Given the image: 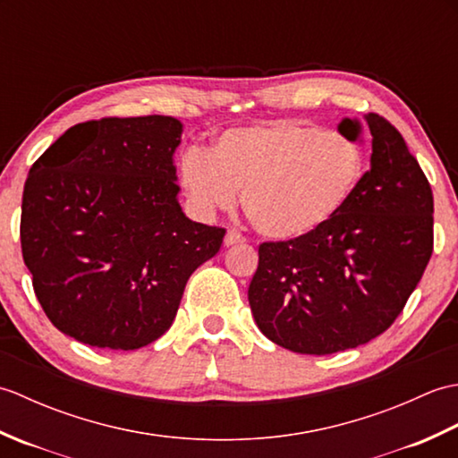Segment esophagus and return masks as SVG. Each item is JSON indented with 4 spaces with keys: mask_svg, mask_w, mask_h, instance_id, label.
<instances>
[{
    "mask_svg": "<svg viewBox=\"0 0 458 458\" xmlns=\"http://www.w3.org/2000/svg\"><path fill=\"white\" fill-rule=\"evenodd\" d=\"M242 242H244V236H242L236 230H228L226 236H224V246L226 248L234 246V244H242Z\"/></svg>",
    "mask_w": 458,
    "mask_h": 458,
    "instance_id": "1",
    "label": "esophagus"
}]
</instances>
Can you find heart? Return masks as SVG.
<instances>
[{"instance_id": "1", "label": "heart", "mask_w": 458, "mask_h": 458, "mask_svg": "<svg viewBox=\"0 0 458 458\" xmlns=\"http://www.w3.org/2000/svg\"><path fill=\"white\" fill-rule=\"evenodd\" d=\"M366 173L360 148L297 120L222 131L208 155L191 149L181 184L194 210H228L242 192L248 220L261 236L303 240L328 226L352 200Z\"/></svg>"}]
</instances>
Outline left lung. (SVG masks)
Wrapping results in <instances>:
<instances>
[{
    "label": "left lung",
    "instance_id": "left-lung-1",
    "mask_svg": "<svg viewBox=\"0 0 458 458\" xmlns=\"http://www.w3.org/2000/svg\"><path fill=\"white\" fill-rule=\"evenodd\" d=\"M364 128L369 171L346 208L313 236L259 246L251 315L271 343L299 354H333L382 335L433 254L429 181L382 115L338 123L352 143L362 141Z\"/></svg>",
    "mask_w": 458,
    "mask_h": 458
}]
</instances>
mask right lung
Here are the masks:
<instances>
[{"label": "right lung", "mask_w": 458, "mask_h": 458, "mask_svg": "<svg viewBox=\"0 0 458 458\" xmlns=\"http://www.w3.org/2000/svg\"><path fill=\"white\" fill-rule=\"evenodd\" d=\"M171 115L104 118L66 130L23 189L21 250L48 320L79 343L135 350L173 325L192 271L224 228L179 204Z\"/></svg>", "instance_id": "right-lung-1"}]
</instances>
